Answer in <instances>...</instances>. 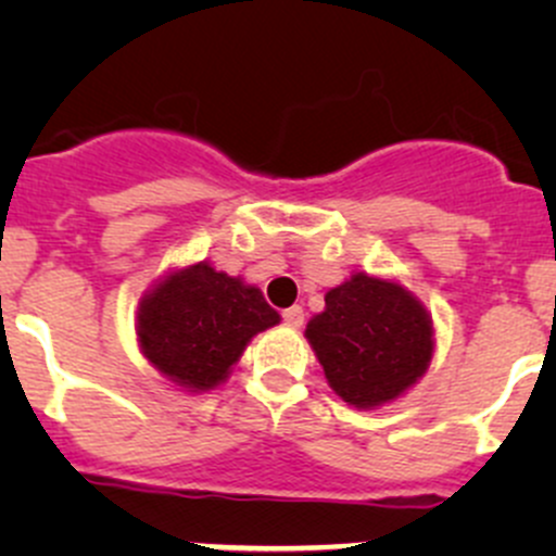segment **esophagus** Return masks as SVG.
<instances>
[{"label":"esophagus","mask_w":556,"mask_h":556,"mask_svg":"<svg viewBox=\"0 0 556 556\" xmlns=\"http://www.w3.org/2000/svg\"><path fill=\"white\" fill-rule=\"evenodd\" d=\"M282 317L290 328H301V325H304V309H301V306H290V309L282 312Z\"/></svg>","instance_id":"1"}]
</instances>
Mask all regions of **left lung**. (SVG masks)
<instances>
[{"label":"left lung","instance_id":"1","mask_svg":"<svg viewBox=\"0 0 556 556\" xmlns=\"http://www.w3.org/2000/svg\"><path fill=\"white\" fill-rule=\"evenodd\" d=\"M306 341L330 390L352 408L374 412L406 395L435 352L433 317L395 277L352 271L325 293L306 323Z\"/></svg>","mask_w":556,"mask_h":556}]
</instances>
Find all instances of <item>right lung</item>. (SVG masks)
<instances>
[{
    "instance_id": "right-lung-1",
    "label": "right lung",
    "mask_w": 556,
    "mask_h": 556,
    "mask_svg": "<svg viewBox=\"0 0 556 556\" xmlns=\"http://www.w3.org/2000/svg\"><path fill=\"white\" fill-rule=\"evenodd\" d=\"M279 319L257 285L199 261L166 268L144 290L134 330L139 352L166 382L201 395L226 382L247 344Z\"/></svg>"
}]
</instances>
